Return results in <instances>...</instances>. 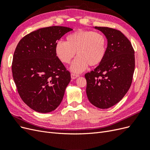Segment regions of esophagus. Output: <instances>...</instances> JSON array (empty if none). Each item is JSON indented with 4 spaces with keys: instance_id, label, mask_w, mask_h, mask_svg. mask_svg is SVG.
Wrapping results in <instances>:
<instances>
[{
    "instance_id": "1",
    "label": "esophagus",
    "mask_w": 150,
    "mask_h": 150,
    "mask_svg": "<svg viewBox=\"0 0 150 150\" xmlns=\"http://www.w3.org/2000/svg\"><path fill=\"white\" fill-rule=\"evenodd\" d=\"M71 78H72V79H76L77 78H78V77H79V75H78V74H74V73H71Z\"/></svg>"
}]
</instances>
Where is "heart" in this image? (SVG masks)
<instances>
[{
	"label": "heart",
	"mask_w": 150,
	"mask_h": 150,
	"mask_svg": "<svg viewBox=\"0 0 150 150\" xmlns=\"http://www.w3.org/2000/svg\"><path fill=\"white\" fill-rule=\"evenodd\" d=\"M106 39L99 33L92 30H78L68 35L66 42L56 44L57 57L63 64H69L77 52L78 57L72 63L70 70L78 74L88 67L96 66L103 61L106 52Z\"/></svg>",
	"instance_id": "heart-1"
}]
</instances>
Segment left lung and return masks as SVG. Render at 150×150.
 I'll return each mask as SVG.
<instances>
[{
  "label": "left lung",
  "instance_id": "left-lung-1",
  "mask_svg": "<svg viewBox=\"0 0 150 150\" xmlns=\"http://www.w3.org/2000/svg\"><path fill=\"white\" fill-rule=\"evenodd\" d=\"M94 28L105 35L108 46L103 61L85 74L86 94L94 106L108 109L120 102L128 91L134 71V51L121 31L106 27Z\"/></svg>",
  "mask_w": 150,
  "mask_h": 150
}]
</instances>
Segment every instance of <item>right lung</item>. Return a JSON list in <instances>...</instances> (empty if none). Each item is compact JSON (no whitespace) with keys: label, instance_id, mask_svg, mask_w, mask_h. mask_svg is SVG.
<instances>
[{"label":"right lung","instance_id":"add662e5","mask_svg":"<svg viewBox=\"0 0 150 150\" xmlns=\"http://www.w3.org/2000/svg\"><path fill=\"white\" fill-rule=\"evenodd\" d=\"M72 30L63 26L39 29L25 35L16 48L13 79L22 101L35 111L55 110L64 97L71 74L57 57L55 46Z\"/></svg>","mask_w":150,"mask_h":150}]
</instances>
